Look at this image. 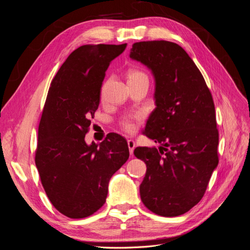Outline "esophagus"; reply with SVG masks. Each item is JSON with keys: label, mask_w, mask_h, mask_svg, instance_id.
Listing matches in <instances>:
<instances>
[{"label": "esophagus", "mask_w": 250, "mask_h": 250, "mask_svg": "<svg viewBox=\"0 0 250 250\" xmlns=\"http://www.w3.org/2000/svg\"><path fill=\"white\" fill-rule=\"evenodd\" d=\"M127 145H128V148H129V153H130V155H132V154H133V150H134V148H135V143H134V141L128 140V141H127Z\"/></svg>", "instance_id": "34e87169"}]
</instances>
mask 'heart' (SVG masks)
I'll return each instance as SVG.
<instances>
[{
  "label": "heart",
  "mask_w": 250,
  "mask_h": 250,
  "mask_svg": "<svg viewBox=\"0 0 250 250\" xmlns=\"http://www.w3.org/2000/svg\"><path fill=\"white\" fill-rule=\"evenodd\" d=\"M139 77H147L145 74L139 70H131L128 73V80L134 79V78H139ZM123 128L127 132H133L135 129V125L133 122V117H126L124 118L123 122H122Z\"/></svg>",
  "instance_id": "b5f03b06"
}]
</instances>
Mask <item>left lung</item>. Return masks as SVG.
I'll return each instance as SVG.
<instances>
[{
  "instance_id": "8db88e82",
  "label": "left lung",
  "mask_w": 250,
  "mask_h": 250,
  "mask_svg": "<svg viewBox=\"0 0 250 250\" xmlns=\"http://www.w3.org/2000/svg\"><path fill=\"white\" fill-rule=\"evenodd\" d=\"M129 56L153 74L156 107L144 133L161 144L158 149H134L147 166L141 199L156 215H183L201 200L218 166L213 97L192 58L175 42H135Z\"/></svg>"
}]
</instances>
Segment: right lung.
<instances>
[{"label":"right lung","instance_id":"add662e5","mask_svg":"<svg viewBox=\"0 0 250 250\" xmlns=\"http://www.w3.org/2000/svg\"><path fill=\"white\" fill-rule=\"evenodd\" d=\"M127 43L85 44L73 51L51 82L39 127L35 165L54 208L72 219L93 215L106 201L111 176L129 149L120 134L85 143L100 103L105 72Z\"/></svg>","mask_w":250,"mask_h":250}]
</instances>
